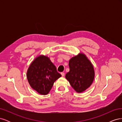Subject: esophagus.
<instances>
[{
	"label": "esophagus",
	"mask_w": 122,
	"mask_h": 122,
	"mask_svg": "<svg viewBox=\"0 0 122 122\" xmlns=\"http://www.w3.org/2000/svg\"><path fill=\"white\" fill-rule=\"evenodd\" d=\"M61 75L62 77H64L65 76V73H63V72H62V73H61Z\"/></svg>",
	"instance_id": "obj_1"
}]
</instances>
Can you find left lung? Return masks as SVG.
Returning a JSON list of instances; mask_svg holds the SVG:
<instances>
[{"label": "left lung", "mask_w": 122, "mask_h": 122, "mask_svg": "<svg viewBox=\"0 0 122 122\" xmlns=\"http://www.w3.org/2000/svg\"><path fill=\"white\" fill-rule=\"evenodd\" d=\"M69 66L70 71L66 74V78L76 92L82 93L93 82V66L86 55L80 53L70 59Z\"/></svg>", "instance_id": "obj_1"}]
</instances>
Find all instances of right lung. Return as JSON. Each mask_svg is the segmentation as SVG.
<instances>
[{
	"label": "right lung",
	"instance_id": "obj_1",
	"mask_svg": "<svg viewBox=\"0 0 122 122\" xmlns=\"http://www.w3.org/2000/svg\"><path fill=\"white\" fill-rule=\"evenodd\" d=\"M61 75L46 56L36 57L27 70V78L30 86L41 95L49 93L54 82Z\"/></svg>",
	"mask_w": 122,
	"mask_h": 122
}]
</instances>
